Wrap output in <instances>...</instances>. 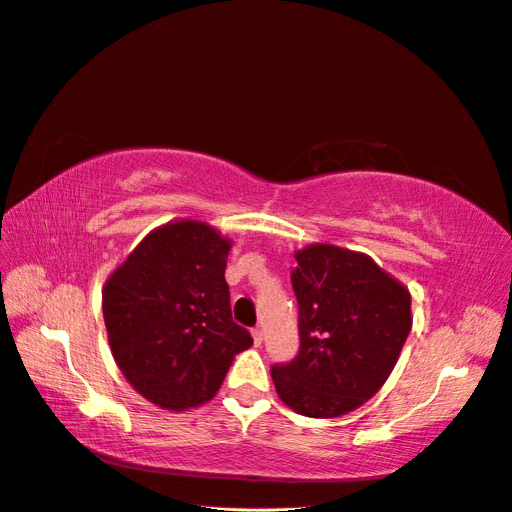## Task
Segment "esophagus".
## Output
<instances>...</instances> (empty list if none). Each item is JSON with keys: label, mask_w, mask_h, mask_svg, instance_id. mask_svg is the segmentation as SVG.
Segmentation results:
<instances>
[{"label": "esophagus", "mask_w": 512, "mask_h": 512, "mask_svg": "<svg viewBox=\"0 0 512 512\" xmlns=\"http://www.w3.org/2000/svg\"><path fill=\"white\" fill-rule=\"evenodd\" d=\"M251 336H253V342H255V346H259V344L263 342V329H261V327H255V329H251Z\"/></svg>", "instance_id": "esophagus-1"}]
</instances>
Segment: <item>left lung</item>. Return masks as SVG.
Returning a JSON list of instances; mask_svg holds the SVG:
<instances>
[{
	"label": "left lung",
	"instance_id": "left-lung-1",
	"mask_svg": "<svg viewBox=\"0 0 512 512\" xmlns=\"http://www.w3.org/2000/svg\"><path fill=\"white\" fill-rule=\"evenodd\" d=\"M300 353L270 370L278 398L304 417L332 419L385 385L410 334V291L359 251L308 244L295 251Z\"/></svg>",
	"mask_w": 512,
	"mask_h": 512
}]
</instances>
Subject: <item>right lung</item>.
Returning <instances> with one entry per match:
<instances>
[{
	"label": "right lung",
	"mask_w": 512,
	"mask_h": 512,
	"mask_svg": "<svg viewBox=\"0 0 512 512\" xmlns=\"http://www.w3.org/2000/svg\"><path fill=\"white\" fill-rule=\"evenodd\" d=\"M232 240L204 221L148 232L102 291L114 361L142 398L163 410L206 404L238 353L253 344L232 321L225 283Z\"/></svg>",
	"instance_id": "1"
}]
</instances>
